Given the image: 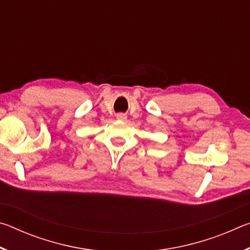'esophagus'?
Listing matches in <instances>:
<instances>
[{
  "label": "esophagus",
  "instance_id": "1",
  "mask_svg": "<svg viewBox=\"0 0 250 250\" xmlns=\"http://www.w3.org/2000/svg\"><path fill=\"white\" fill-rule=\"evenodd\" d=\"M116 117H117L118 120H122V121L126 120V116L125 115V113H117Z\"/></svg>",
  "mask_w": 250,
  "mask_h": 250
}]
</instances>
